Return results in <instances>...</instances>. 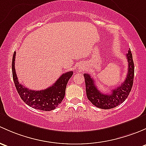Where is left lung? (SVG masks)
Wrapping results in <instances>:
<instances>
[{"mask_svg":"<svg viewBox=\"0 0 146 146\" xmlns=\"http://www.w3.org/2000/svg\"><path fill=\"white\" fill-rule=\"evenodd\" d=\"M126 55L129 66L127 77L121 85L112 90L110 94H105L99 91L94 79L88 74H84L87 98L94 106L100 109H111L122 103L127 98L133 86L134 64L130 49Z\"/></svg>","mask_w":146,"mask_h":146,"instance_id":"obj_1","label":"left lung"}]
</instances>
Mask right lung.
Returning <instances> with one entry per match:
<instances>
[{"mask_svg":"<svg viewBox=\"0 0 146 146\" xmlns=\"http://www.w3.org/2000/svg\"><path fill=\"white\" fill-rule=\"evenodd\" d=\"M15 55L16 52H15L12 62L13 77L16 89L22 100L29 106L40 110L50 111L55 109L64 98L67 84L72 76L73 72L62 74L54 84L46 89L41 91L30 90L18 82L15 68Z\"/></svg>","mask_w":146,"mask_h":146,"instance_id":"right-lung-1","label":"right lung"}]
</instances>
